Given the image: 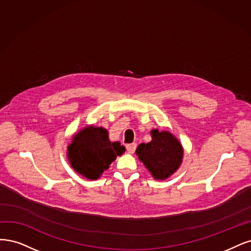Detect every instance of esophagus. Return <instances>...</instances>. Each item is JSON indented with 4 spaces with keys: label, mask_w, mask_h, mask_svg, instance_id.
<instances>
[{
    "label": "esophagus",
    "mask_w": 251,
    "mask_h": 251,
    "mask_svg": "<svg viewBox=\"0 0 251 251\" xmlns=\"http://www.w3.org/2000/svg\"><path fill=\"white\" fill-rule=\"evenodd\" d=\"M126 149L129 153H134L135 149H136V144L135 143H132V144H128L126 146Z\"/></svg>",
    "instance_id": "34e87169"
}]
</instances>
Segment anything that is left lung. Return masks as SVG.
Wrapping results in <instances>:
<instances>
[{
	"instance_id": "1",
	"label": "left lung",
	"mask_w": 251,
	"mask_h": 251,
	"mask_svg": "<svg viewBox=\"0 0 251 251\" xmlns=\"http://www.w3.org/2000/svg\"><path fill=\"white\" fill-rule=\"evenodd\" d=\"M152 140L142 143L135 154L156 180H165L179 169L183 158V147L173 133L152 129Z\"/></svg>"
}]
</instances>
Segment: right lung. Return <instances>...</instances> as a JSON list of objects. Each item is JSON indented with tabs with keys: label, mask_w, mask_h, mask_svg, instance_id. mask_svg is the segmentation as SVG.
I'll use <instances>...</instances> for the list:
<instances>
[{
	"label": "right lung",
	"mask_w": 251,
	"mask_h": 251,
	"mask_svg": "<svg viewBox=\"0 0 251 251\" xmlns=\"http://www.w3.org/2000/svg\"><path fill=\"white\" fill-rule=\"evenodd\" d=\"M125 150L120 142L109 140L105 128L86 125L73 135L68 145L67 156L71 167L78 174L96 180Z\"/></svg>",
	"instance_id": "1"
}]
</instances>
